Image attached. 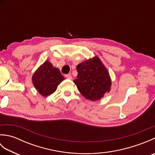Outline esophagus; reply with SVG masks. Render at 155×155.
<instances>
[{
  "label": "esophagus",
  "instance_id": "obj_1",
  "mask_svg": "<svg viewBox=\"0 0 155 155\" xmlns=\"http://www.w3.org/2000/svg\"><path fill=\"white\" fill-rule=\"evenodd\" d=\"M65 77L67 78V79H69V80H72V76H71L70 74H65Z\"/></svg>",
  "mask_w": 155,
  "mask_h": 155
}]
</instances>
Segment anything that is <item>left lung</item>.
Listing matches in <instances>:
<instances>
[{
    "mask_svg": "<svg viewBox=\"0 0 155 155\" xmlns=\"http://www.w3.org/2000/svg\"><path fill=\"white\" fill-rule=\"evenodd\" d=\"M77 69V78L74 83L87 99L98 101L109 92L111 86L109 73L97 56L78 64Z\"/></svg>",
    "mask_w": 155,
    "mask_h": 155,
    "instance_id": "left-lung-1",
    "label": "left lung"
}]
</instances>
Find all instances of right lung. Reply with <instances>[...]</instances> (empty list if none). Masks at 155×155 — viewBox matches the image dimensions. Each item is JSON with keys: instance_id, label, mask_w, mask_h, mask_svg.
Returning <instances> with one entry per match:
<instances>
[{"instance_id": "right-lung-1", "label": "right lung", "mask_w": 155, "mask_h": 155, "mask_svg": "<svg viewBox=\"0 0 155 155\" xmlns=\"http://www.w3.org/2000/svg\"><path fill=\"white\" fill-rule=\"evenodd\" d=\"M64 79L60 71L46 61L35 71L32 81L38 93L43 97H47L57 90L58 85Z\"/></svg>"}]
</instances>
